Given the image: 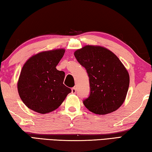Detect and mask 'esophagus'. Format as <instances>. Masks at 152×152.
<instances>
[{
    "mask_svg": "<svg viewBox=\"0 0 152 152\" xmlns=\"http://www.w3.org/2000/svg\"><path fill=\"white\" fill-rule=\"evenodd\" d=\"M72 94H76V88H72Z\"/></svg>",
    "mask_w": 152,
    "mask_h": 152,
    "instance_id": "obj_1",
    "label": "esophagus"
}]
</instances>
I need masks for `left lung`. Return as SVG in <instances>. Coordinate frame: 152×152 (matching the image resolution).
Listing matches in <instances>:
<instances>
[{
  "instance_id": "left-lung-1",
  "label": "left lung",
  "mask_w": 152,
  "mask_h": 152,
  "mask_svg": "<svg viewBox=\"0 0 152 152\" xmlns=\"http://www.w3.org/2000/svg\"><path fill=\"white\" fill-rule=\"evenodd\" d=\"M74 56L88 74L91 94L83 103L92 113L107 115L117 110L127 96L129 75L117 56L99 45L84 46Z\"/></svg>"
}]
</instances>
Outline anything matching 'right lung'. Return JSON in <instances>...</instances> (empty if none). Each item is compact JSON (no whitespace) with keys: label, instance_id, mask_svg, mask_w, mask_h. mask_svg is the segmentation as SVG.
I'll use <instances>...</instances> for the list:
<instances>
[{"label":"right lung","instance_id":"obj_1","mask_svg":"<svg viewBox=\"0 0 152 152\" xmlns=\"http://www.w3.org/2000/svg\"><path fill=\"white\" fill-rule=\"evenodd\" d=\"M65 49L42 51L23 66L17 82L19 96L34 111L45 114L57 109L71 89L63 84L65 73L56 69Z\"/></svg>","mask_w":152,"mask_h":152}]
</instances>
